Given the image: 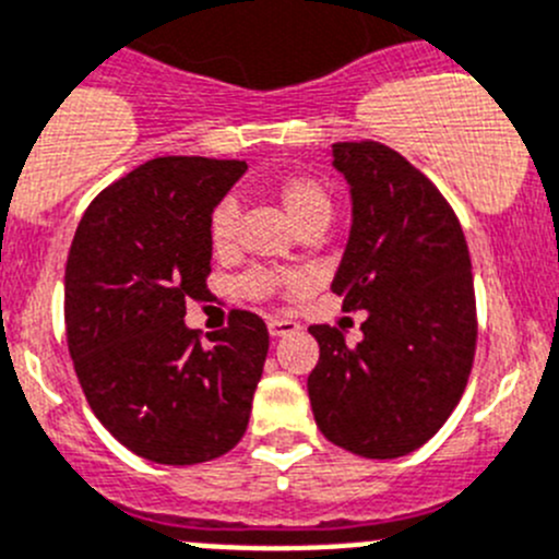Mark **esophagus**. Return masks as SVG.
<instances>
[{
	"mask_svg": "<svg viewBox=\"0 0 559 559\" xmlns=\"http://www.w3.org/2000/svg\"><path fill=\"white\" fill-rule=\"evenodd\" d=\"M267 330H270V335H273V338H281V335L297 333V330H300V324L292 322V319H270Z\"/></svg>",
	"mask_w": 559,
	"mask_h": 559,
	"instance_id": "esophagus-1",
	"label": "esophagus"
}]
</instances>
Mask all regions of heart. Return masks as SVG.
I'll return each mask as SVG.
<instances>
[{
	"label": "heart",
	"mask_w": 559,
	"mask_h": 559,
	"mask_svg": "<svg viewBox=\"0 0 559 559\" xmlns=\"http://www.w3.org/2000/svg\"><path fill=\"white\" fill-rule=\"evenodd\" d=\"M273 193L292 224L297 226V231L308 229V226H322L324 229L330 224L333 197L317 177L295 171V175H286L284 180L275 182ZM237 224H240V210H237L235 199H224V202L215 204L213 215H210V246L215 253H229L237 246ZM302 286H306V281L297 273L253 270V273L242 275L237 289L253 300H273L278 295L300 292Z\"/></svg>",
	"instance_id": "b5f03b06"
}]
</instances>
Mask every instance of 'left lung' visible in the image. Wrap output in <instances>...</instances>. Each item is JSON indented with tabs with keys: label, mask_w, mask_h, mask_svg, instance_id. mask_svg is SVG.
I'll use <instances>...</instances> for the list:
<instances>
[{
	"label": "left lung",
	"mask_w": 559,
	"mask_h": 559,
	"mask_svg": "<svg viewBox=\"0 0 559 559\" xmlns=\"http://www.w3.org/2000/svg\"><path fill=\"white\" fill-rule=\"evenodd\" d=\"M349 182L352 229L330 289L368 311L349 346L311 324L319 362L308 377L317 426L366 459H399L429 442L473 371V264L451 204L404 155L379 142L333 144Z\"/></svg>",
	"instance_id": "left-lung-1"
}]
</instances>
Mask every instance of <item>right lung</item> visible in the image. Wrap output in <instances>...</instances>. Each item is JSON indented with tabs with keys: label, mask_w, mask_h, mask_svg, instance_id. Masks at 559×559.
Instances as JSON below:
<instances>
[{
	"label": "right lung",
	"mask_w": 559,
	"mask_h": 559,
	"mask_svg": "<svg viewBox=\"0 0 559 559\" xmlns=\"http://www.w3.org/2000/svg\"><path fill=\"white\" fill-rule=\"evenodd\" d=\"M246 169L188 155L147 160L92 199L70 246L75 377L97 420L155 464L218 459L248 429L267 324L231 311L210 344L186 324V302L210 295V215Z\"/></svg>",
	"instance_id": "1"
}]
</instances>
